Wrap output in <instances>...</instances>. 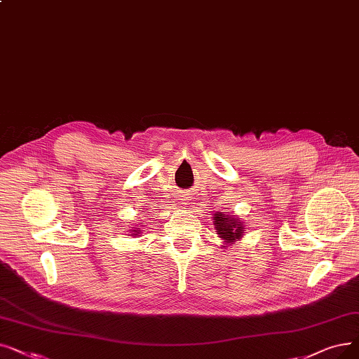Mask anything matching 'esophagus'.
Segmentation results:
<instances>
[{
	"label": "esophagus",
	"mask_w": 359,
	"mask_h": 359,
	"mask_svg": "<svg viewBox=\"0 0 359 359\" xmlns=\"http://www.w3.org/2000/svg\"><path fill=\"white\" fill-rule=\"evenodd\" d=\"M182 201H186V199H182ZM184 204H186V202H184Z\"/></svg>",
	"instance_id": "esophagus-1"
}]
</instances>
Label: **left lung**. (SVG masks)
<instances>
[{
  "instance_id": "obj_1",
  "label": "left lung",
  "mask_w": 359,
  "mask_h": 359,
  "mask_svg": "<svg viewBox=\"0 0 359 359\" xmlns=\"http://www.w3.org/2000/svg\"><path fill=\"white\" fill-rule=\"evenodd\" d=\"M214 224H215V230L218 231L222 239H224L226 242H233L239 238H242L243 235V224L241 223L239 218L230 217V215H224L222 212H217L214 217Z\"/></svg>"
}]
</instances>
